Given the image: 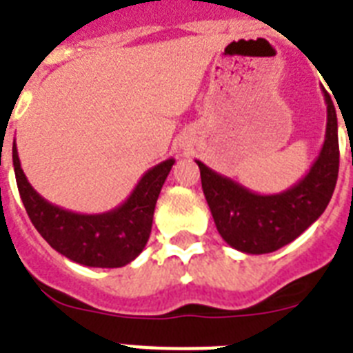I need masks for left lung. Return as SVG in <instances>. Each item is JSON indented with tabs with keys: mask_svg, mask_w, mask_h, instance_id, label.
<instances>
[{
	"mask_svg": "<svg viewBox=\"0 0 353 353\" xmlns=\"http://www.w3.org/2000/svg\"><path fill=\"white\" fill-rule=\"evenodd\" d=\"M326 101V135L312 168L284 192L256 194L201 161V187L216 229L236 251L265 254L306 231L328 207L339 174V137L334 102L323 88Z\"/></svg>",
	"mask_w": 353,
	"mask_h": 353,
	"instance_id": "obj_1",
	"label": "left lung"
}]
</instances>
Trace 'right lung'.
Instances as JSON below:
<instances>
[{
	"label": "right lung",
	"mask_w": 353,
	"mask_h": 353,
	"mask_svg": "<svg viewBox=\"0 0 353 353\" xmlns=\"http://www.w3.org/2000/svg\"><path fill=\"white\" fill-rule=\"evenodd\" d=\"M176 159L152 166L124 203L101 214H80L49 203L36 192L21 170L12 144V165L19 196L36 231L69 260L88 268H122L141 254L152 232L154 210Z\"/></svg>",
	"instance_id": "obj_1"
}]
</instances>
